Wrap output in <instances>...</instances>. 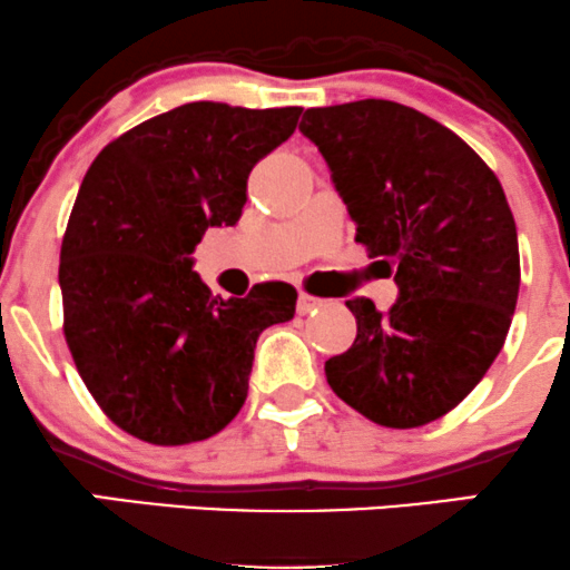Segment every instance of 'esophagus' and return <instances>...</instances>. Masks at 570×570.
I'll return each instance as SVG.
<instances>
[{
    "label": "esophagus",
    "mask_w": 570,
    "mask_h": 570,
    "mask_svg": "<svg viewBox=\"0 0 570 570\" xmlns=\"http://www.w3.org/2000/svg\"><path fill=\"white\" fill-rule=\"evenodd\" d=\"M322 305H324L322 297H316V294L299 292V297H297V313H299V316H305V313L316 311V307H322Z\"/></svg>",
    "instance_id": "obj_1"
}]
</instances>
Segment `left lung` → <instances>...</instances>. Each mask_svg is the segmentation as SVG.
I'll list each match as a JSON object with an SVG mask.
<instances>
[{"label":"left lung","mask_w":570,"mask_h":570,"mask_svg":"<svg viewBox=\"0 0 570 570\" xmlns=\"http://www.w3.org/2000/svg\"><path fill=\"white\" fill-rule=\"evenodd\" d=\"M356 222V244L394 271L389 313L348 299L356 340L324 364L332 391L385 429L458 407L499 356L520 292V248L499 176L461 136L383 98L307 109Z\"/></svg>","instance_id":"obj_1"}]
</instances>
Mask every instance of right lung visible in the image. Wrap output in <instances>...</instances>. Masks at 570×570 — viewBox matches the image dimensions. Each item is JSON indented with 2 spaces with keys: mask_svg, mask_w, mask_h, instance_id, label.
<instances>
[{
  "mask_svg": "<svg viewBox=\"0 0 570 570\" xmlns=\"http://www.w3.org/2000/svg\"><path fill=\"white\" fill-rule=\"evenodd\" d=\"M299 112L185 104L117 136L85 174L58 265L63 337L98 407L136 440L219 434L246 402L259 332L294 316V286L214 297L189 254L238 222L248 174Z\"/></svg>",
  "mask_w": 570,
  "mask_h": 570,
  "instance_id": "obj_1",
  "label": "right lung"
}]
</instances>
